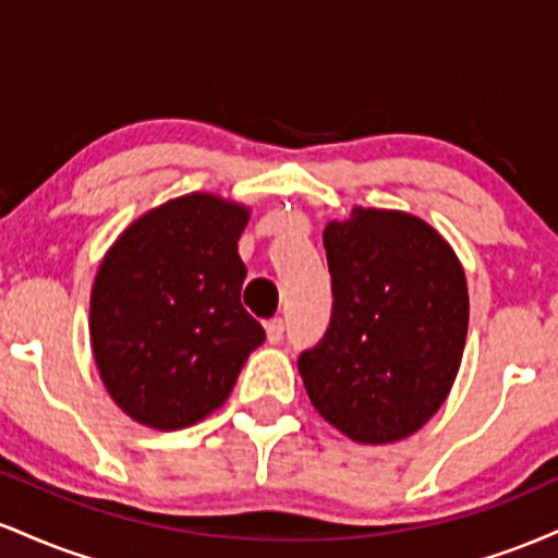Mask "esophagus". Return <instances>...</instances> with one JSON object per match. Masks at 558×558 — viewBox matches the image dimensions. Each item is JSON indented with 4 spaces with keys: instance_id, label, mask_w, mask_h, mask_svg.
Segmentation results:
<instances>
[{
    "instance_id": "esophagus-1",
    "label": "esophagus",
    "mask_w": 558,
    "mask_h": 558,
    "mask_svg": "<svg viewBox=\"0 0 558 558\" xmlns=\"http://www.w3.org/2000/svg\"><path fill=\"white\" fill-rule=\"evenodd\" d=\"M267 328V341L270 343H280L283 341V336H286V323L280 317H275V319H270V323L265 325Z\"/></svg>"
}]
</instances>
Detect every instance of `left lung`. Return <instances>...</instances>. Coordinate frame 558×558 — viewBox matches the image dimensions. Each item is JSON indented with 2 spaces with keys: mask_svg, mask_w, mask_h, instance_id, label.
I'll return each instance as SVG.
<instances>
[{
  "mask_svg": "<svg viewBox=\"0 0 558 558\" xmlns=\"http://www.w3.org/2000/svg\"><path fill=\"white\" fill-rule=\"evenodd\" d=\"M332 312L299 354L312 403L356 444L417 433L462 362L470 299L457 254L420 217L356 207L323 233Z\"/></svg>",
  "mask_w": 558,
  "mask_h": 558,
  "instance_id": "8db88e82",
  "label": "left lung"
}]
</instances>
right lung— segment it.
<instances>
[{"mask_svg": "<svg viewBox=\"0 0 558 558\" xmlns=\"http://www.w3.org/2000/svg\"><path fill=\"white\" fill-rule=\"evenodd\" d=\"M248 213L189 194L138 217L114 241L92 291L101 380L141 425L181 430L215 412L265 328L243 310L239 239Z\"/></svg>", "mask_w": 558, "mask_h": 558, "instance_id": "obj_1", "label": "right lung"}]
</instances>
